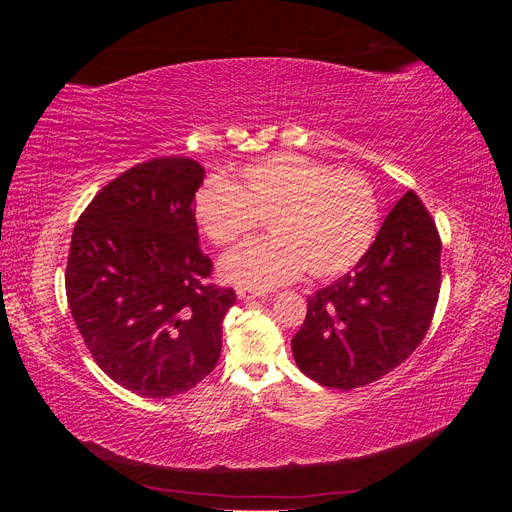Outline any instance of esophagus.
<instances>
[{"label":"esophagus","mask_w":512,"mask_h":512,"mask_svg":"<svg viewBox=\"0 0 512 512\" xmlns=\"http://www.w3.org/2000/svg\"><path fill=\"white\" fill-rule=\"evenodd\" d=\"M237 297L243 299V301H252V299H265L267 292H260V290H254V288H237Z\"/></svg>","instance_id":"esophagus-1"}]
</instances>
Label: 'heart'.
Segmentation results:
<instances>
[{
	"label": "heart",
	"instance_id": "heart-1",
	"mask_svg": "<svg viewBox=\"0 0 512 512\" xmlns=\"http://www.w3.org/2000/svg\"><path fill=\"white\" fill-rule=\"evenodd\" d=\"M198 230L228 247L267 218L273 235L247 241L222 258L228 282L271 288L297 280H331L361 262L376 239L378 198L356 170L333 168L294 151L245 164L235 181L213 177L194 194Z\"/></svg>",
	"mask_w": 512,
	"mask_h": 512
}]
</instances>
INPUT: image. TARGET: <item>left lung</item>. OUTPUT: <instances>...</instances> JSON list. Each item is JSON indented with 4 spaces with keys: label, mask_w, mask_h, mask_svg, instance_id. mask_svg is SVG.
<instances>
[{
    "label": "left lung",
    "mask_w": 512,
    "mask_h": 512,
    "mask_svg": "<svg viewBox=\"0 0 512 512\" xmlns=\"http://www.w3.org/2000/svg\"><path fill=\"white\" fill-rule=\"evenodd\" d=\"M442 243L414 192L399 198L359 265L307 297L292 354L307 378L350 391L389 374L423 342L440 294Z\"/></svg>",
    "instance_id": "1"
}]
</instances>
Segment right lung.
<instances>
[{
	"mask_svg": "<svg viewBox=\"0 0 512 512\" xmlns=\"http://www.w3.org/2000/svg\"><path fill=\"white\" fill-rule=\"evenodd\" d=\"M205 168L153 158L106 183L72 232L66 294L94 361L123 389L173 397L218 365L237 297L209 282L192 200Z\"/></svg>",
	"mask_w": 512,
	"mask_h": 512,
	"instance_id": "add662e5",
	"label": "right lung"
}]
</instances>
